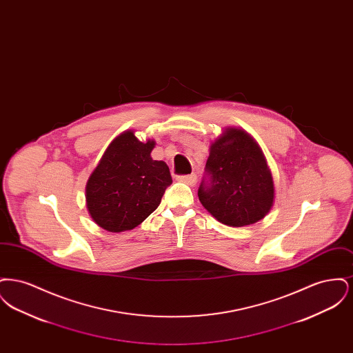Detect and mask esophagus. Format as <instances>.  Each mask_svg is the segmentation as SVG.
Listing matches in <instances>:
<instances>
[{"label": "esophagus", "instance_id": "esophagus-1", "mask_svg": "<svg viewBox=\"0 0 353 353\" xmlns=\"http://www.w3.org/2000/svg\"><path fill=\"white\" fill-rule=\"evenodd\" d=\"M177 180L181 181V183H185V184L194 185L197 181V176L196 174H185V176H179Z\"/></svg>", "mask_w": 353, "mask_h": 353}]
</instances>
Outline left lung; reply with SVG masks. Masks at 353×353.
Here are the masks:
<instances>
[{
  "instance_id": "8db88e82",
  "label": "left lung",
  "mask_w": 353,
  "mask_h": 353,
  "mask_svg": "<svg viewBox=\"0 0 353 353\" xmlns=\"http://www.w3.org/2000/svg\"><path fill=\"white\" fill-rule=\"evenodd\" d=\"M202 181V206L223 225L241 228L268 216L275 199L266 157L252 134L228 127L212 141Z\"/></svg>"
}]
</instances>
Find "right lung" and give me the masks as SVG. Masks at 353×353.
<instances>
[{
	"mask_svg": "<svg viewBox=\"0 0 353 353\" xmlns=\"http://www.w3.org/2000/svg\"><path fill=\"white\" fill-rule=\"evenodd\" d=\"M154 140L140 141L132 130L118 134L85 184L92 221L111 233L132 230L156 210L172 184L168 165L153 160Z\"/></svg>",
	"mask_w": 353,
	"mask_h": 353,
	"instance_id": "1",
	"label": "right lung"
}]
</instances>
